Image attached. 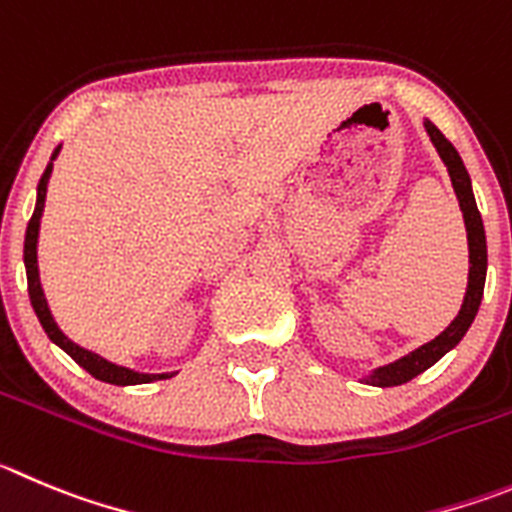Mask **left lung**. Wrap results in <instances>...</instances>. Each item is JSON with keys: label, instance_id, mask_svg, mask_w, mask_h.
Here are the masks:
<instances>
[{"label": "left lung", "instance_id": "8db88e82", "mask_svg": "<svg viewBox=\"0 0 512 512\" xmlns=\"http://www.w3.org/2000/svg\"><path fill=\"white\" fill-rule=\"evenodd\" d=\"M424 126H427L429 138H432V143L437 146L442 161L447 164L452 186H455V194H457V199H460L462 217H465V227H467V245H470V283H467L465 303H462V310L455 321L444 328V331L439 333L434 341L424 343L422 348L412 351L409 356L399 358V361H394V364L374 371V374L366 379V384H374V386L407 384V381H412L414 376H419L422 371H427L429 366L437 364L444 353L450 351V348H455L457 343L462 341V336L467 333V328L472 326V321H475V315H477V308H480L482 288H485V270H487L485 227H482V217H480V212H477L475 197H472L470 174H467L465 164H462L460 154H457V148L452 146L447 138H444V133L429 121H424Z\"/></svg>", "mask_w": 512, "mask_h": 512}]
</instances>
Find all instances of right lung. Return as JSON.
<instances>
[{"mask_svg":"<svg viewBox=\"0 0 512 512\" xmlns=\"http://www.w3.org/2000/svg\"><path fill=\"white\" fill-rule=\"evenodd\" d=\"M60 154V148H55V154H52V161L55 156ZM52 161L47 164L45 174H42L40 186H37V207L35 214H32L30 224H27V234H25V267H27V290H30V300H32V308H35L37 318H40L42 328L45 333L50 336L52 343L62 348V351L68 353L73 358L75 364L83 366L90 376L95 379L105 381V384H116V386H128V384H151L156 379H169L171 374H136L131 369H123V366L111 364V361H105L100 358L98 353L93 351H85L80 348L78 343L70 341L65 333L57 328L55 318H52L50 308H47V300L45 293H42V285H40V272H37V234H40V217H42V209H45V197H47V181H50L52 174Z\"/></svg>","mask_w":512,"mask_h":512,"instance_id":"1","label":"right lung"}]
</instances>
